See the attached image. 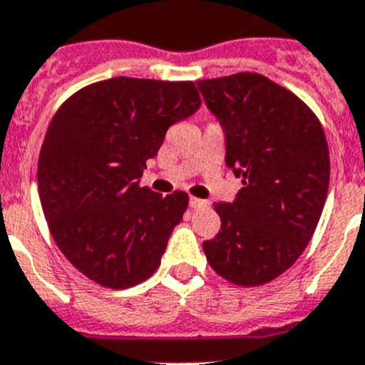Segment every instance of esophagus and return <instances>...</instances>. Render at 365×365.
Instances as JSON below:
<instances>
[{
    "label": "esophagus",
    "mask_w": 365,
    "mask_h": 365,
    "mask_svg": "<svg viewBox=\"0 0 365 365\" xmlns=\"http://www.w3.org/2000/svg\"><path fill=\"white\" fill-rule=\"evenodd\" d=\"M190 206H192L193 210H197V208H206V206H208V201H205V199H197V197H190Z\"/></svg>",
    "instance_id": "obj_1"
}]
</instances>
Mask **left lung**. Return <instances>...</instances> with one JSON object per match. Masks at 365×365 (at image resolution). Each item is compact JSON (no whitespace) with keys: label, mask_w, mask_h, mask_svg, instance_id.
Here are the masks:
<instances>
[{"label":"left lung","mask_w":365,"mask_h":365,"mask_svg":"<svg viewBox=\"0 0 365 365\" xmlns=\"http://www.w3.org/2000/svg\"><path fill=\"white\" fill-rule=\"evenodd\" d=\"M206 108L225 131L227 166L243 188L215 202L221 230L205 241L212 269L257 287L294 265L311 241L329 188V148L314 113L263 74L199 80Z\"/></svg>","instance_id":"1"}]
</instances>
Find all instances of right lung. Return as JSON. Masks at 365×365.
Returning a JSON list of instances; mask_svg holds the SVG:
<instances>
[{"mask_svg":"<svg viewBox=\"0 0 365 365\" xmlns=\"http://www.w3.org/2000/svg\"><path fill=\"white\" fill-rule=\"evenodd\" d=\"M201 106L193 82L117 76L74 93L51 120L38 192L63 256L111 289L144 282L188 208V193L166 197L140 186L146 160L168 128Z\"/></svg>","mask_w":365,"mask_h":365,"instance_id":"1","label":"right lung"}]
</instances>
